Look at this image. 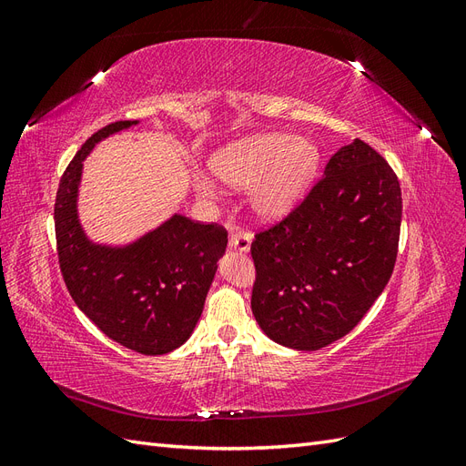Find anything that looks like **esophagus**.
Wrapping results in <instances>:
<instances>
[{
	"label": "esophagus",
	"instance_id": "esophagus-1",
	"mask_svg": "<svg viewBox=\"0 0 466 466\" xmlns=\"http://www.w3.org/2000/svg\"><path fill=\"white\" fill-rule=\"evenodd\" d=\"M250 243H252V235L245 233V231L231 233V237H229V247L238 250V252H248L250 250Z\"/></svg>",
	"mask_w": 466,
	"mask_h": 466
}]
</instances>
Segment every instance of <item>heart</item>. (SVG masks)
Segmentation results:
<instances>
[{
	"mask_svg": "<svg viewBox=\"0 0 466 466\" xmlns=\"http://www.w3.org/2000/svg\"><path fill=\"white\" fill-rule=\"evenodd\" d=\"M319 168V149L307 137L284 134L258 136L219 151L211 171L233 187H248L250 208L264 219H279L299 204ZM194 188L206 200H216L211 182L194 175Z\"/></svg>",
	"mask_w": 466,
	"mask_h": 466,
	"instance_id": "obj_1",
	"label": "heart"
}]
</instances>
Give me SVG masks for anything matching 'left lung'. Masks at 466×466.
I'll use <instances>...</instances> for the list:
<instances>
[{
	"mask_svg": "<svg viewBox=\"0 0 466 466\" xmlns=\"http://www.w3.org/2000/svg\"><path fill=\"white\" fill-rule=\"evenodd\" d=\"M400 219L389 163L361 139L338 149L307 198L250 245V307L262 332L299 351L340 340L387 286Z\"/></svg>",
	"mask_w": 466,
	"mask_h": 466,
	"instance_id": "1",
	"label": "left lung"
}]
</instances>
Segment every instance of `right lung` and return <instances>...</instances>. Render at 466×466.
I'll return each mask as SVG.
<instances>
[{"mask_svg": "<svg viewBox=\"0 0 466 466\" xmlns=\"http://www.w3.org/2000/svg\"><path fill=\"white\" fill-rule=\"evenodd\" d=\"M136 124L105 126L67 165L56 194V241L67 291L81 311L120 346L163 356L185 344L198 324L228 231L175 214L132 243L91 241L77 209L83 161L98 142Z\"/></svg>", "mask_w": 466, "mask_h": 466, "instance_id": "add662e5", "label": "right lung"}]
</instances>
